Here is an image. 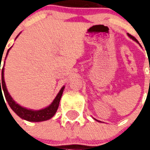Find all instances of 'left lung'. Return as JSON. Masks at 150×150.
<instances>
[{
    "instance_id": "8db88e82",
    "label": "left lung",
    "mask_w": 150,
    "mask_h": 150,
    "mask_svg": "<svg viewBox=\"0 0 150 150\" xmlns=\"http://www.w3.org/2000/svg\"><path fill=\"white\" fill-rule=\"evenodd\" d=\"M128 35H129V37L130 38H132V40H134V41H136V42H137V40L135 38L133 37V36H132V35H131V34H128Z\"/></svg>"
}]
</instances>
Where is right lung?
Wrapping results in <instances>:
<instances>
[{"mask_svg":"<svg viewBox=\"0 0 150 150\" xmlns=\"http://www.w3.org/2000/svg\"><path fill=\"white\" fill-rule=\"evenodd\" d=\"M18 38V37H17ZM9 50L7 51V54H8ZM6 54V56H7ZM0 71H1V63H0ZM64 86L61 88V90L59 91V94L57 95L55 99L53 100L51 104H50L48 107L45 108L41 110H31V109H27L25 108H23L20 106L19 104H17L11 96L8 94L7 88H6V85L5 83V79H4V66L1 68V79H0V96L2 95V91H4L5 99L8 102L9 107L11 108L12 110L19 117H21V119L25 120L28 121H32V122H40V121H44V120H47L50 119L51 117L54 116V114L57 112V109L59 108V102H60V99L62 97V92L64 90ZM3 96V95H2Z\"/></svg>","mask_w":150,"mask_h":150,"instance_id":"1","label":"right lung"}]
</instances>
